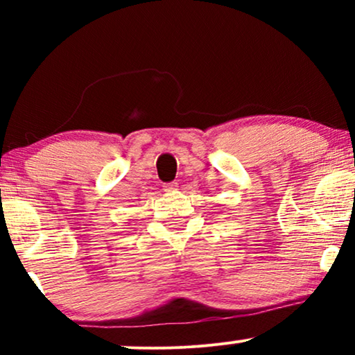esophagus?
<instances>
[{
  "label": "esophagus",
  "instance_id": "1",
  "mask_svg": "<svg viewBox=\"0 0 355 355\" xmlns=\"http://www.w3.org/2000/svg\"><path fill=\"white\" fill-rule=\"evenodd\" d=\"M164 191L166 192H173V191H178V187H179V184L178 182H168V184H164Z\"/></svg>",
  "mask_w": 355,
  "mask_h": 355
}]
</instances>
